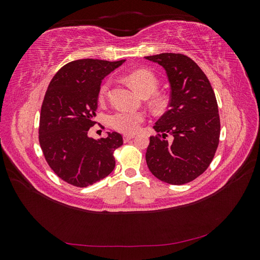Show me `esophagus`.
<instances>
[{
	"instance_id": "34e87169",
	"label": "esophagus",
	"mask_w": 260,
	"mask_h": 260,
	"mask_svg": "<svg viewBox=\"0 0 260 260\" xmlns=\"http://www.w3.org/2000/svg\"><path fill=\"white\" fill-rule=\"evenodd\" d=\"M133 138H135V135H124L123 136V141H124V142H127V141H129Z\"/></svg>"
}]
</instances>
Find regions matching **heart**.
<instances>
[{"instance_id": "obj_1", "label": "heart", "mask_w": 260, "mask_h": 260, "mask_svg": "<svg viewBox=\"0 0 260 260\" xmlns=\"http://www.w3.org/2000/svg\"><path fill=\"white\" fill-rule=\"evenodd\" d=\"M128 79L132 88L140 93L141 95H143V94H148L149 95L157 89V85H158V80H157L156 76L146 69L135 70V72L128 75ZM109 86H111V80H107L101 85L99 93L100 99H103L106 95ZM144 120L145 115L141 112L135 111H118L109 118L112 127L123 133L137 132Z\"/></svg>"}]
</instances>
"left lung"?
<instances>
[{"label":"left lung","instance_id":"8db88e82","mask_svg":"<svg viewBox=\"0 0 260 260\" xmlns=\"http://www.w3.org/2000/svg\"><path fill=\"white\" fill-rule=\"evenodd\" d=\"M166 70L170 84L169 109L154 129L145 154L152 174L164 182L185 184L210 165L219 144L220 118L216 95L206 75L183 54L146 56ZM173 136V142L166 138Z\"/></svg>","mask_w":260,"mask_h":260}]
</instances>
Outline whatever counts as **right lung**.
Instances as JSON below:
<instances>
[{
  "label": "right lung",
  "instance_id": "obj_1",
  "mask_svg": "<svg viewBox=\"0 0 260 260\" xmlns=\"http://www.w3.org/2000/svg\"><path fill=\"white\" fill-rule=\"evenodd\" d=\"M124 59H78L55 74L41 107L39 142L51 169L65 182L85 187L107 177L115 168V149L122 137L88 136L95 124L101 82Z\"/></svg>",
  "mask_w": 260,
  "mask_h": 260
}]
</instances>
